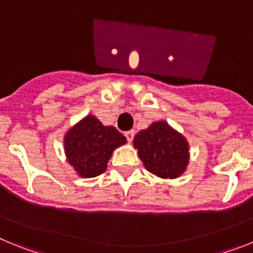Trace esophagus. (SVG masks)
<instances>
[{"label": "esophagus", "instance_id": "esophagus-1", "mask_svg": "<svg viewBox=\"0 0 253 253\" xmlns=\"http://www.w3.org/2000/svg\"><path fill=\"white\" fill-rule=\"evenodd\" d=\"M134 135H135V131H134V130L125 131V137H126V139H128V142H131V140H133Z\"/></svg>", "mask_w": 253, "mask_h": 253}]
</instances>
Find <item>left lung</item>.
<instances>
[{"instance_id": "left-lung-1", "label": "left lung", "mask_w": 253, "mask_h": 253, "mask_svg": "<svg viewBox=\"0 0 253 253\" xmlns=\"http://www.w3.org/2000/svg\"><path fill=\"white\" fill-rule=\"evenodd\" d=\"M143 165L161 178L180 177L189 165V142L165 120L154 122L134 137Z\"/></svg>"}]
</instances>
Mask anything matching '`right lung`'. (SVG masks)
Segmentation results:
<instances>
[{"label":"right lung","mask_w":253,"mask_h":253,"mask_svg":"<svg viewBox=\"0 0 253 253\" xmlns=\"http://www.w3.org/2000/svg\"><path fill=\"white\" fill-rule=\"evenodd\" d=\"M63 142L69 165L78 176L90 178L105 172L114 149L124 146L126 138L90 114L69 128Z\"/></svg>","instance_id":"right-lung-1"}]
</instances>
